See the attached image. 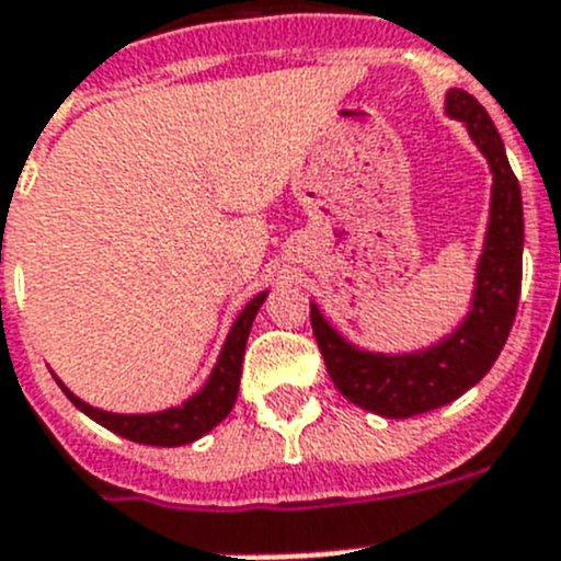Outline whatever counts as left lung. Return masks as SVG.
<instances>
[{"label": "left lung", "instance_id": "8db88e82", "mask_svg": "<svg viewBox=\"0 0 561 561\" xmlns=\"http://www.w3.org/2000/svg\"><path fill=\"white\" fill-rule=\"evenodd\" d=\"M446 115L462 121L477 149L489 160L491 211L483 253L477 262L471 310L460 328L415 353H369L350 344L310 305V324L328 373L341 396L383 417H415L446 407L474 387L496 362L514 324L523 287V194L489 112L466 90H449Z\"/></svg>", "mask_w": 561, "mask_h": 561}]
</instances>
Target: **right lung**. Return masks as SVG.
Returning a JSON list of instances; mask_svg holds the SVG:
<instances>
[{"label": "right lung", "mask_w": 561, "mask_h": 561, "mask_svg": "<svg viewBox=\"0 0 561 561\" xmlns=\"http://www.w3.org/2000/svg\"><path fill=\"white\" fill-rule=\"evenodd\" d=\"M265 299L267 290H262L260 296H253L242 308V313L233 321L231 333H228L226 344H222L220 358H217L211 375H208V381L203 383L197 396H192L180 407L163 409V412H146V415H118V412H104V409L84 403L78 396H72L58 378L56 383L87 417H92V421L106 426L115 435L126 437V440L144 443V446H186V443H194L197 437L211 432L233 409L237 392H240L242 355H245L248 333H251L253 319H256Z\"/></svg>", "instance_id": "1"}]
</instances>
